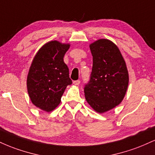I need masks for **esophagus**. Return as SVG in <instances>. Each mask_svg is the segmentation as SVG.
Here are the masks:
<instances>
[{
    "label": "esophagus",
    "instance_id": "1",
    "mask_svg": "<svg viewBox=\"0 0 155 155\" xmlns=\"http://www.w3.org/2000/svg\"><path fill=\"white\" fill-rule=\"evenodd\" d=\"M80 82H81V81H80V80H76V81H73L74 84H75V85H79Z\"/></svg>",
    "mask_w": 155,
    "mask_h": 155
}]
</instances>
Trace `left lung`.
I'll list each match as a JSON object with an SVG mask.
<instances>
[{"label": "left lung", "instance_id": "left-lung-1", "mask_svg": "<svg viewBox=\"0 0 155 155\" xmlns=\"http://www.w3.org/2000/svg\"><path fill=\"white\" fill-rule=\"evenodd\" d=\"M90 47L93 62L84 92L92 108L104 113L123 100L128 86V72L120 49L111 41L100 39Z\"/></svg>", "mask_w": 155, "mask_h": 155}]
</instances>
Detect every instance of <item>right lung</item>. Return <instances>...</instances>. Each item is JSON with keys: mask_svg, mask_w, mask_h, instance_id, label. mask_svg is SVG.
Returning <instances> with one entry per match:
<instances>
[{"mask_svg": "<svg viewBox=\"0 0 155 155\" xmlns=\"http://www.w3.org/2000/svg\"><path fill=\"white\" fill-rule=\"evenodd\" d=\"M69 47L52 41L39 49L32 62L27 79L28 92L32 103L44 111L54 110L66 87L72 84L63 61Z\"/></svg>", "mask_w": 155, "mask_h": 155, "instance_id": "add662e5", "label": "right lung"}]
</instances>
